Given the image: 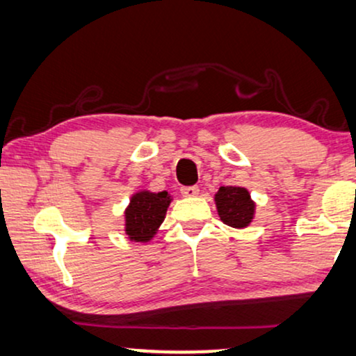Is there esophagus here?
Wrapping results in <instances>:
<instances>
[{"instance_id":"34e87169","label":"esophagus","mask_w":356,"mask_h":356,"mask_svg":"<svg viewBox=\"0 0 356 356\" xmlns=\"http://www.w3.org/2000/svg\"><path fill=\"white\" fill-rule=\"evenodd\" d=\"M197 193H200V188H197V186H183L181 188V195L186 196V197L196 196Z\"/></svg>"}]
</instances>
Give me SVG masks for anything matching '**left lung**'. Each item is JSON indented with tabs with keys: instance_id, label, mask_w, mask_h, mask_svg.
I'll return each instance as SVG.
<instances>
[{
	"instance_id": "obj_1",
	"label": "left lung",
	"mask_w": 356,
	"mask_h": 356,
	"mask_svg": "<svg viewBox=\"0 0 356 356\" xmlns=\"http://www.w3.org/2000/svg\"><path fill=\"white\" fill-rule=\"evenodd\" d=\"M219 218L225 225L235 229H243L252 222L255 204L245 188L220 186L216 195Z\"/></svg>"
}]
</instances>
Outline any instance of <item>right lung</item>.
<instances>
[{
    "instance_id": "right-lung-1",
    "label": "right lung",
    "mask_w": 356,
    "mask_h": 356,
    "mask_svg": "<svg viewBox=\"0 0 356 356\" xmlns=\"http://www.w3.org/2000/svg\"><path fill=\"white\" fill-rule=\"evenodd\" d=\"M170 196L167 191H140L132 196L126 211V234L136 242H149L163 222Z\"/></svg>"
}]
</instances>
